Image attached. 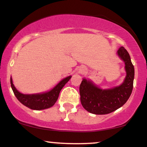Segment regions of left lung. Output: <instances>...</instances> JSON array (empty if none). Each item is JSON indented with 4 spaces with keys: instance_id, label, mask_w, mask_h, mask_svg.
<instances>
[{
    "instance_id": "left-lung-1",
    "label": "left lung",
    "mask_w": 147,
    "mask_h": 147,
    "mask_svg": "<svg viewBox=\"0 0 147 147\" xmlns=\"http://www.w3.org/2000/svg\"><path fill=\"white\" fill-rule=\"evenodd\" d=\"M117 54L125 63L126 76L119 86L108 90H102L90 81L83 79L80 86L82 105L86 111L96 115L111 113L124 105L130 96L133 89L134 67L129 53L121 47Z\"/></svg>"
}]
</instances>
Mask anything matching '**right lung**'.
Returning a JSON list of instances; mask_svg holds the SVG:
<instances>
[{
	"label": "right lung",
	"mask_w": 147,
	"mask_h": 147,
	"mask_svg": "<svg viewBox=\"0 0 147 147\" xmlns=\"http://www.w3.org/2000/svg\"><path fill=\"white\" fill-rule=\"evenodd\" d=\"M71 76H68L62 80L54 88L49 92L36 94H24L15 88L11 78V86L13 93L20 102L28 108L34 110H42L51 107L58 99L60 91L65 84L69 80Z\"/></svg>",
	"instance_id": "1"
}]
</instances>
